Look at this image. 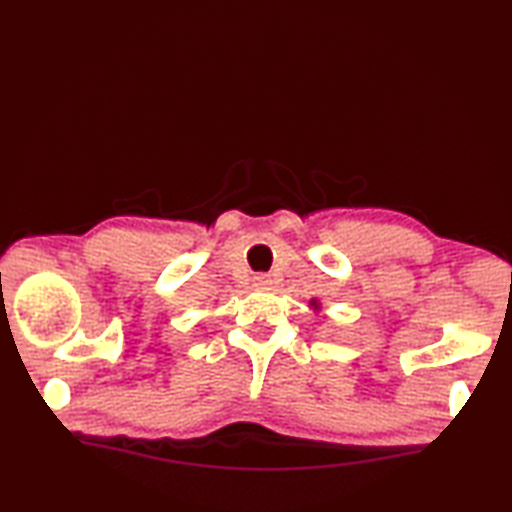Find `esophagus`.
Segmentation results:
<instances>
[{"mask_svg": "<svg viewBox=\"0 0 512 512\" xmlns=\"http://www.w3.org/2000/svg\"><path fill=\"white\" fill-rule=\"evenodd\" d=\"M255 287H259V289H266L268 284H271V277L268 275H264V273H259V275H255Z\"/></svg>", "mask_w": 512, "mask_h": 512, "instance_id": "esophagus-1", "label": "esophagus"}]
</instances>
